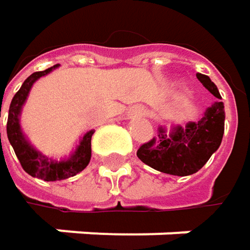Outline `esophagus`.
Wrapping results in <instances>:
<instances>
[{
    "instance_id": "obj_1",
    "label": "esophagus",
    "mask_w": 250,
    "mask_h": 250,
    "mask_svg": "<svg viewBox=\"0 0 250 250\" xmlns=\"http://www.w3.org/2000/svg\"><path fill=\"white\" fill-rule=\"evenodd\" d=\"M133 114H134L136 117H143V116H146V110H145L143 107H136V108L133 110Z\"/></svg>"
}]
</instances>
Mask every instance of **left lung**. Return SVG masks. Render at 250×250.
<instances>
[{"instance_id":"8db88e82","label":"left lung","mask_w":250,"mask_h":250,"mask_svg":"<svg viewBox=\"0 0 250 250\" xmlns=\"http://www.w3.org/2000/svg\"><path fill=\"white\" fill-rule=\"evenodd\" d=\"M198 81L217 98L204 116L185 127H172L169 134L159 127L158 137L143 143L137 158L147 167L164 174L187 176L198 172L219 149L225 133V104L222 95L207 75L197 74Z\"/></svg>"}]
</instances>
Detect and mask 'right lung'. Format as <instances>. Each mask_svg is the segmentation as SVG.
<instances>
[{"instance_id":"1","label":"right lung","mask_w":250,"mask_h":250,"mask_svg":"<svg viewBox=\"0 0 250 250\" xmlns=\"http://www.w3.org/2000/svg\"><path fill=\"white\" fill-rule=\"evenodd\" d=\"M59 65H55L52 68H47L46 71L34 72L28 76L23 82L21 88L17 91V94L13 97V101L10 104L8 110V122H7V136L8 140L23 167L25 172L34 178L43 179V181H62L66 178H71L74 175L79 174L86 168V165L91 161V137L94 134V130L86 131L79 145L76 146L75 152L68 159L56 161L52 158L44 156L39 150H36L30 142L25 139L24 133L20 125V114L21 108L24 105L25 100L28 97V92L33 86V83L42 78L56 69ZM1 142V134H0Z\"/></svg>"}]
</instances>
